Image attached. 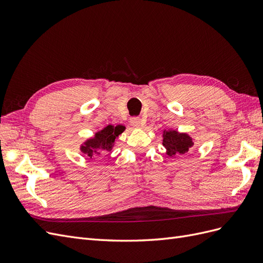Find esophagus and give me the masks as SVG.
Masks as SVG:
<instances>
[{"label":"esophagus","mask_w":263,"mask_h":263,"mask_svg":"<svg viewBox=\"0 0 263 263\" xmlns=\"http://www.w3.org/2000/svg\"><path fill=\"white\" fill-rule=\"evenodd\" d=\"M130 124L134 127H139L140 126V118L139 117H132L130 118Z\"/></svg>","instance_id":"obj_1"}]
</instances>
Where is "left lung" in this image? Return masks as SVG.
Segmentation results:
<instances>
[{
  "instance_id": "1",
  "label": "left lung",
  "mask_w": 263,
  "mask_h": 263,
  "mask_svg": "<svg viewBox=\"0 0 263 263\" xmlns=\"http://www.w3.org/2000/svg\"><path fill=\"white\" fill-rule=\"evenodd\" d=\"M162 144L166 149V154L172 157L187 153L189 149L193 146V141L186 134H179L176 130H169L164 132Z\"/></svg>"
}]
</instances>
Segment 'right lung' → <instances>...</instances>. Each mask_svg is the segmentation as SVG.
<instances>
[{
    "label": "right lung",
    "instance_id": "obj_1",
    "mask_svg": "<svg viewBox=\"0 0 263 263\" xmlns=\"http://www.w3.org/2000/svg\"><path fill=\"white\" fill-rule=\"evenodd\" d=\"M123 130L124 127L121 125L115 127L108 125L104 129L95 134L94 138L87 140L84 146L81 147V151L91 159L103 154H107L113 148L115 139L119 134L123 133Z\"/></svg>",
    "mask_w": 263,
    "mask_h": 263
}]
</instances>
